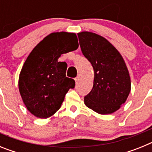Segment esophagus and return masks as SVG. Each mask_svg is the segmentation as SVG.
Masks as SVG:
<instances>
[{"label":"esophagus","instance_id":"obj_1","mask_svg":"<svg viewBox=\"0 0 152 152\" xmlns=\"http://www.w3.org/2000/svg\"><path fill=\"white\" fill-rule=\"evenodd\" d=\"M79 80H80V75H78L77 77H75V81H76V82H78Z\"/></svg>","mask_w":152,"mask_h":152}]
</instances>
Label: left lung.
Here are the masks:
<instances>
[{
  "label": "left lung",
  "mask_w": 152,
  "mask_h": 152,
  "mask_svg": "<svg viewBox=\"0 0 152 152\" xmlns=\"http://www.w3.org/2000/svg\"><path fill=\"white\" fill-rule=\"evenodd\" d=\"M83 55L94 71V85L84 96L88 108L99 114L116 112L131 90L127 67L117 49L103 36L91 32L77 33Z\"/></svg>",
  "instance_id": "obj_1"
}]
</instances>
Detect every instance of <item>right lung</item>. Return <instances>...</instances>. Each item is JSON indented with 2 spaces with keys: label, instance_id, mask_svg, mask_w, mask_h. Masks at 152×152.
<instances>
[{
  "label": "right lung",
  "instance_id": "right-lung-1",
  "mask_svg": "<svg viewBox=\"0 0 152 152\" xmlns=\"http://www.w3.org/2000/svg\"><path fill=\"white\" fill-rule=\"evenodd\" d=\"M77 48L75 33H52L27 57L19 77V91L27 110L35 116L46 119L52 116L61 107L68 90L75 88V80L66 77V62L58 59Z\"/></svg>",
  "mask_w": 152,
  "mask_h": 152
}]
</instances>
